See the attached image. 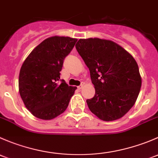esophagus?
<instances>
[{
    "instance_id": "obj_1",
    "label": "esophagus",
    "mask_w": 158,
    "mask_h": 158,
    "mask_svg": "<svg viewBox=\"0 0 158 158\" xmlns=\"http://www.w3.org/2000/svg\"><path fill=\"white\" fill-rule=\"evenodd\" d=\"M84 83H82V84H81L79 87H77V88H78L79 90H81V89H82L83 87H84Z\"/></svg>"
}]
</instances>
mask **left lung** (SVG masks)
Returning a JSON list of instances; mask_svg holds the SVG:
<instances>
[{
  "label": "left lung",
  "mask_w": 158,
  "mask_h": 158,
  "mask_svg": "<svg viewBox=\"0 0 158 158\" xmlns=\"http://www.w3.org/2000/svg\"><path fill=\"white\" fill-rule=\"evenodd\" d=\"M76 49L90 70L95 95L89 109L103 121H114L134 106L141 87L139 66L133 56L113 41L80 39Z\"/></svg>",
  "instance_id": "8db88e82"
}]
</instances>
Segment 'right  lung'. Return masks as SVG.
Returning <instances> with one entry per match:
<instances>
[{
	"instance_id": "right-lung-1",
	"label": "right lung",
	"mask_w": 158,
	"mask_h": 158,
	"mask_svg": "<svg viewBox=\"0 0 158 158\" xmlns=\"http://www.w3.org/2000/svg\"><path fill=\"white\" fill-rule=\"evenodd\" d=\"M77 39L49 37L27 56L19 74V92L24 105L34 116L51 120L64 113L77 87L59 82L64 58Z\"/></svg>"
}]
</instances>
